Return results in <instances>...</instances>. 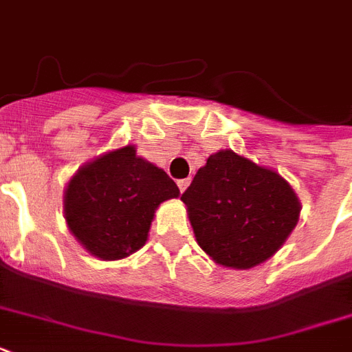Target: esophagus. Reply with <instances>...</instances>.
<instances>
[{"label": "esophagus", "instance_id": "obj_1", "mask_svg": "<svg viewBox=\"0 0 352 352\" xmlns=\"http://www.w3.org/2000/svg\"><path fill=\"white\" fill-rule=\"evenodd\" d=\"M177 186H179V190H181L182 193L188 186H190V179H181V181H177Z\"/></svg>", "mask_w": 352, "mask_h": 352}]
</instances>
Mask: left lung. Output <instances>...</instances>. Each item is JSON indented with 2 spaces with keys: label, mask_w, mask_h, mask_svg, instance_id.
I'll return each mask as SVG.
<instances>
[{
  "label": "left lung",
  "mask_w": 352,
  "mask_h": 352,
  "mask_svg": "<svg viewBox=\"0 0 352 352\" xmlns=\"http://www.w3.org/2000/svg\"><path fill=\"white\" fill-rule=\"evenodd\" d=\"M199 246L223 267L246 270L281 248L300 219V201L274 170L221 149L182 193Z\"/></svg>",
  "instance_id": "obj_1"
}]
</instances>
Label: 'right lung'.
<instances>
[{
    "label": "right lung",
    "instance_id": "add662e5",
    "mask_svg": "<svg viewBox=\"0 0 352 352\" xmlns=\"http://www.w3.org/2000/svg\"><path fill=\"white\" fill-rule=\"evenodd\" d=\"M179 197L164 170L124 146L82 166L69 181L63 214L80 245L104 261L127 257L148 239L155 210Z\"/></svg>",
    "mask_w": 352,
    "mask_h": 352
}]
</instances>
